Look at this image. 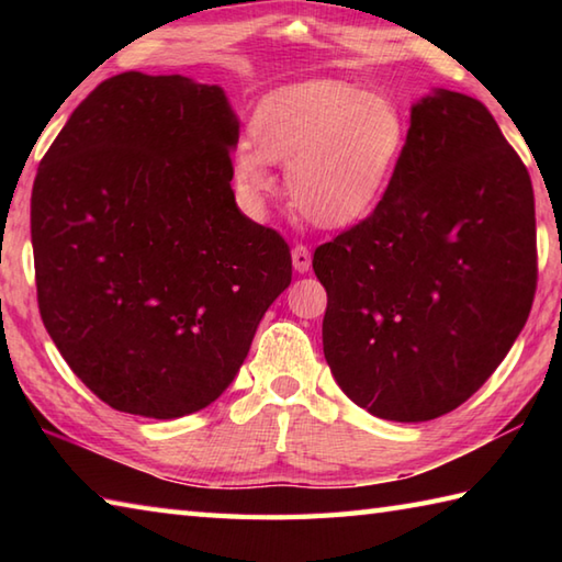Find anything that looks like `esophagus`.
<instances>
[{"label":"esophagus","mask_w":562,"mask_h":562,"mask_svg":"<svg viewBox=\"0 0 562 562\" xmlns=\"http://www.w3.org/2000/svg\"><path fill=\"white\" fill-rule=\"evenodd\" d=\"M292 266L296 272H306L308 268H312V250L302 244H296L292 248Z\"/></svg>","instance_id":"34e87169"}]
</instances>
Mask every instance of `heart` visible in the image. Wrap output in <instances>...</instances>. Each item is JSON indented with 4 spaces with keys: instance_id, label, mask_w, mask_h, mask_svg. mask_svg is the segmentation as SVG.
<instances>
[{
    "instance_id": "1",
    "label": "heart",
    "mask_w": 562,
    "mask_h": 562,
    "mask_svg": "<svg viewBox=\"0 0 562 562\" xmlns=\"http://www.w3.org/2000/svg\"><path fill=\"white\" fill-rule=\"evenodd\" d=\"M254 149L232 159V178L254 212L274 193L268 164L288 169L292 207L316 226L342 229L384 198L408 145L401 105L338 79H312L270 93L250 121Z\"/></svg>"
}]
</instances>
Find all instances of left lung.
I'll list each match as a JSON object with an SVG mask.
<instances>
[{
    "label": "left lung",
    "instance_id": "1",
    "mask_svg": "<svg viewBox=\"0 0 562 562\" xmlns=\"http://www.w3.org/2000/svg\"><path fill=\"white\" fill-rule=\"evenodd\" d=\"M324 355L345 396L425 423L479 391L527 324L536 217L527 166L481 101L432 89L374 212L318 246Z\"/></svg>",
    "mask_w": 562,
    "mask_h": 562
}]
</instances>
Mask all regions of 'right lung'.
<instances>
[{
	"label": "right lung",
	"instance_id": "right-lung-1",
	"mask_svg": "<svg viewBox=\"0 0 562 562\" xmlns=\"http://www.w3.org/2000/svg\"><path fill=\"white\" fill-rule=\"evenodd\" d=\"M236 142L217 83L125 71L77 105L38 166L41 318L115 411L173 420L207 408L290 288L288 244L236 205Z\"/></svg>",
	"mask_w": 562,
	"mask_h": 562
}]
</instances>
